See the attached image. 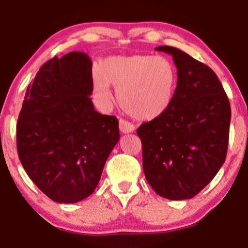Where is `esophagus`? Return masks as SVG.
I'll list each match as a JSON object with an SVG mask.
<instances>
[{"label":"esophagus","mask_w":248,"mask_h":248,"mask_svg":"<svg viewBox=\"0 0 248 248\" xmlns=\"http://www.w3.org/2000/svg\"><path fill=\"white\" fill-rule=\"evenodd\" d=\"M119 128H120V131L123 132V134H129V132H132L135 130V125L129 123V121H125L121 119L119 121Z\"/></svg>","instance_id":"34e87169"}]
</instances>
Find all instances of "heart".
Returning a JSON list of instances; mask_svg holds the SVG:
<instances>
[{
	"mask_svg": "<svg viewBox=\"0 0 248 248\" xmlns=\"http://www.w3.org/2000/svg\"><path fill=\"white\" fill-rule=\"evenodd\" d=\"M94 92L103 102L111 101L109 86L129 116L151 120L170 107L177 86V70L164 55H112L105 59L93 79Z\"/></svg>",
	"mask_w": 248,
	"mask_h": 248,
	"instance_id": "1",
	"label": "heart"
}]
</instances>
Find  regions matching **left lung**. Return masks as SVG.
Listing matches in <instances>:
<instances>
[{
    "label": "left lung",
    "mask_w": 248,
    "mask_h": 248,
    "mask_svg": "<svg viewBox=\"0 0 248 248\" xmlns=\"http://www.w3.org/2000/svg\"><path fill=\"white\" fill-rule=\"evenodd\" d=\"M177 88L169 109L137 129L148 184L161 197L189 199L212 182L226 159L231 105L209 66L177 47Z\"/></svg>",
    "instance_id": "8db88e82"
}]
</instances>
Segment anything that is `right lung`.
Segmentation results:
<instances>
[{"label":"right lung","instance_id":"obj_1","mask_svg":"<svg viewBox=\"0 0 248 248\" xmlns=\"http://www.w3.org/2000/svg\"><path fill=\"white\" fill-rule=\"evenodd\" d=\"M92 90L91 59L73 51L46 61L25 93L16 124L18 158L57 202L75 204L93 193L119 141L117 118L95 111Z\"/></svg>","mask_w":248,"mask_h":248}]
</instances>
